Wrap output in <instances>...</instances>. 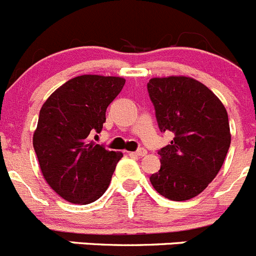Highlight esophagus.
I'll return each mask as SVG.
<instances>
[{"label":"esophagus","instance_id":"34e87169","mask_svg":"<svg viewBox=\"0 0 256 256\" xmlns=\"http://www.w3.org/2000/svg\"><path fill=\"white\" fill-rule=\"evenodd\" d=\"M132 154H135V156H146V150H145L144 148H139L136 152H134Z\"/></svg>","mask_w":256,"mask_h":256}]
</instances>
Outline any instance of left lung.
Wrapping results in <instances>:
<instances>
[{
    "label": "left lung",
    "instance_id": "left-lung-1",
    "mask_svg": "<svg viewBox=\"0 0 256 256\" xmlns=\"http://www.w3.org/2000/svg\"><path fill=\"white\" fill-rule=\"evenodd\" d=\"M146 88L158 128L174 135L158 152L160 170L150 176L152 185L174 202L195 198L217 176L230 149L227 111L210 89L191 78H154Z\"/></svg>",
    "mask_w": 256,
    "mask_h": 256
}]
</instances>
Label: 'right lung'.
I'll use <instances>...</instances> for the list:
<instances>
[{
    "mask_svg": "<svg viewBox=\"0 0 256 256\" xmlns=\"http://www.w3.org/2000/svg\"><path fill=\"white\" fill-rule=\"evenodd\" d=\"M125 79L82 75L60 86L40 108L33 146L48 185L74 204L100 199L122 153L92 140Z\"/></svg>",
    "mask_w": 256,
    "mask_h": 256,
    "instance_id": "add662e5",
    "label": "right lung"
}]
</instances>
